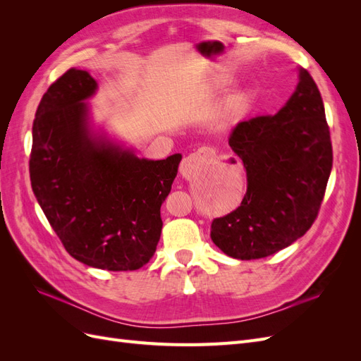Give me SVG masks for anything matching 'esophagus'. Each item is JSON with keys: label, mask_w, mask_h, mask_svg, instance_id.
I'll return each instance as SVG.
<instances>
[{"label": "esophagus", "mask_w": 361, "mask_h": 361, "mask_svg": "<svg viewBox=\"0 0 361 361\" xmlns=\"http://www.w3.org/2000/svg\"><path fill=\"white\" fill-rule=\"evenodd\" d=\"M216 159V154L212 147L203 146L199 150H195L194 154L185 158L180 164V173L185 178H192L194 174L202 171L204 167L209 166Z\"/></svg>", "instance_id": "34e87169"}]
</instances>
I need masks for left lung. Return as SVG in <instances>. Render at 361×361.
Returning a JSON list of instances; mask_svg holds the SVG:
<instances>
[{"label": "left lung", "instance_id": "1", "mask_svg": "<svg viewBox=\"0 0 361 361\" xmlns=\"http://www.w3.org/2000/svg\"><path fill=\"white\" fill-rule=\"evenodd\" d=\"M228 145L244 164L247 192L235 211L214 218L211 238L235 259L271 256L312 227L333 167L330 128L312 75L301 68L286 105L239 122Z\"/></svg>", "mask_w": 361, "mask_h": 361}]
</instances>
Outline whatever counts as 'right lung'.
<instances>
[{
    "label": "right lung",
    "instance_id": "add662e5",
    "mask_svg": "<svg viewBox=\"0 0 361 361\" xmlns=\"http://www.w3.org/2000/svg\"><path fill=\"white\" fill-rule=\"evenodd\" d=\"M89 72L69 69L49 85L32 122L31 188L68 253L108 271H134L154 256L161 204L182 155L150 161L94 140L82 102Z\"/></svg>",
    "mask_w": 361,
    "mask_h": 361
}]
</instances>
